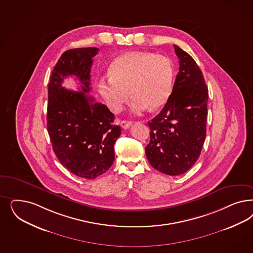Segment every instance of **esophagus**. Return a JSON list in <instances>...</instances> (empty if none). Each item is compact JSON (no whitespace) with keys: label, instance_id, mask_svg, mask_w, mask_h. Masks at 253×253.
Here are the masks:
<instances>
[{"label":"esophagus","instance_id":"1","mask_svg":"<svg viewBox=\"0 0 253 253\" xmlns=\"http://www.w3.org/2000/svg\"><path fill=\"white\" fill-rule=\"evenodd\" d=\"M131 125H132V122L128 121V120H123V121L120 122V126H122L123 128H125V129L129 128V126H130Z\"/></svg>","mask_w":253,"mask_h":253}]
</instances>
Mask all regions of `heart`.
Instances as JSON below:
<instances>
[{"label":"heart","instance_id":"1","mask_svg":"<svg viewBox=\"0 0 253 253\" xmlns=\"http://www.w3.org/2000/svg\"><path fill=\"white\" fill-rule=\"evenodd\" d=\"M110 75L98 83L108 106L120 111L131 94V110L140 114L149 107L157 109L167 102L173 88L174 68L170 59L162 55L129 52L114 59Z\"/></svg>","mask_w":253,"mask_h":253}]
</instances>
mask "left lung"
<instances>
[{"mask_svg":"<svg viewBox=\"0 0 253 253\" xmlns=\"http://www.w3.org/2000/svg\"><path fill=\"white\" fill-rule=\"evenodd\" d=\"M179 73L162 111L151 122L147 159L158 171L178 176L198 159L207 133L209 90L195 59L174 44Z\"/></svg>","mask_w":253,"mask_h":253,"instance_id":"left-lung-1","label":"left lung"}]
</instances>
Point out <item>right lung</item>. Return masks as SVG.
<instances>
[{
    "mask_svg": "<svg viewBox=\"0 0 253 253\" xmlns=\"http://www.w3.org/2000/svg\"><path fill=\"white\" fill-rule=\"evenodd\" d=\"M97 47L70 49L59 57L48 84L47 131L55 155L70 172L93 179L112 167L114 143L121 128L113 123L114 115L104 104L86 95L90 69ZM74 76L81 91L66 90L62 83Z\"/></svg>",
    "mask_w": 253,
    "mask_h": 253,
    "instance_id": "obj_1",
    "label": "right lung"
}]
</instances>
